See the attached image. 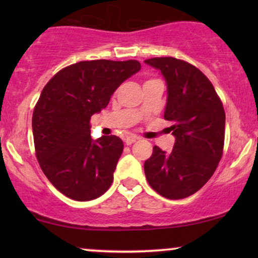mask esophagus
I'll return each mask as SVG.
<instances>
[{"instance_id":"34e87169","label":"esophagus","mask_w":258,"mask_h":258,"mask_svg":"<svg viewBox=\"0 0 258 258\" xmlns=\"http://www.w3.org/2000/svg\"><path fill=\"white\" fill-rule=\"evenodd\" d=\"M136 141H138V137L137 136H133V135L127 136V137L125 138V143L127 144V146H131V144L135 143Z\"/></svg>"}]
</instances>
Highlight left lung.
Returning <instances> with one entry per match:
<instances>
[{
    "label": "left lung",
    "instance_id": "8db88e82",
    "mask_svg": "<svg viewBox=\"0 0 258 258\" xmlns=\"http://www.w3.org/2000/svg\"><path fill=\"white\" fill-rule=\"evenodd\" d=\"M164 76V117L176 138L173 149L154 147L144 162L148 183L167 199L197 193L217 168L224 144L226 114L210 80L194 65L172 57L144 60Z\"/></svg>",
    "mask_w": 258,
    "mask_h": 258
}]
</instances>
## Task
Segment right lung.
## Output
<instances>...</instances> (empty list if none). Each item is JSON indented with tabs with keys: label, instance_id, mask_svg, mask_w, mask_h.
Returning <instances> with one entry per match:
<instances>
[{
	"label": "right lung",
	"instance_id": "obj_1",
	"mask_svg": "<svg viewBox=\"0 0 258 258\" xmlns=\"http://www.w3.org/2000/svg\"><path fill=\"white\" fill-rule=\"evenodd\" d=\"M139 70L138 60L79 61L43 87L32 114L35 150L43 173L65 197L93 200L111 185L123 143L116 136L93 141L90 120Z\"/></svg>",
	"mask_w": 258,
	"mask_h": 258
}]
</instances>
